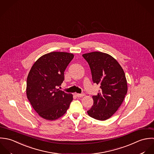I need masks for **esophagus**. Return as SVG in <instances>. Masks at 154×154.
<instances>
[{"label":"esophagus","instance_id":"esophagus-1","mask_svg":"<svg viewBox=\"0 0 154 154\" xmlns=\"http://www.w3.org/2000/svg\"><path fill=\"white\" fill-rule=\"evenodd\" d=\"M75 95L77 96V97H83L85 96V94L84 93H82V94H79V93H75Z\"/></svg>","mask_w":154,"mask_h":154}]
</instances>
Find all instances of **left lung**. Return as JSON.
Wrapping results in <instances>:
<instances>
[{
	"label": "left lung",
	"mask_w": 154,
	"mask_h": 154,
	"mask_svg": "<svg viewBox=\"0 0 154 154\" xmlns=\"http://www.w3.org/2000/svg\"><path fill=\"white\" fill-rule=\"evenodd\" d=\"M82 56L89 65L93 83L100 88L93 96V105L88 114L96 120H106L117 111L127 94L125 73L117 60L107 54L93 52Z\"/></svg>",
	"instance_id": "left-lung-1"
}]
</instances>
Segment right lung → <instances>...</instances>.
I'll use <instances>...</instances> for the list:
<instances>
[{"label": "right lung", "mask_w": 154, "mask_h": 154, "mask_svg": "<svg viewBox=\"0 0 154 154\" xmlns=\"http://www.w3.org/2000/svg\"><path fill=\"white\" fill-rule=\"evenodd\" d=\"M74 55L52 52L33 64L27 80V96L34 109L43 119L55 120L65 114L72 94L57 89L64 80V71Z\"/></svg>", "instance_id": "add662e5"}]
</instances>
